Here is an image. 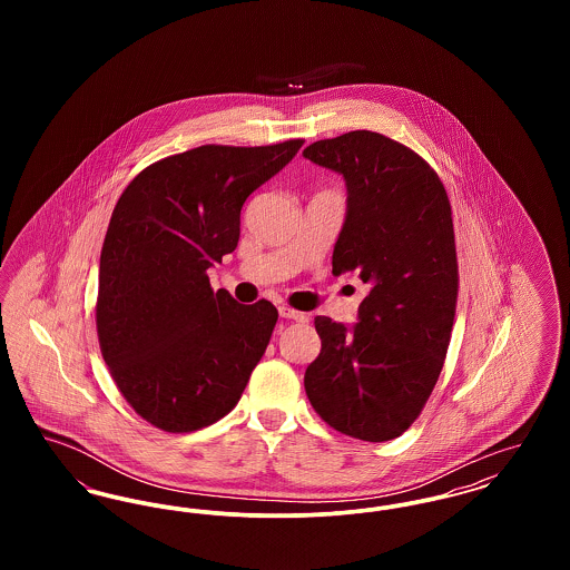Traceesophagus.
<instances>
[{
	"label": "esophagus",
	"mask_w": 570,
	"mask_h": 570,
	"mask_svg": "<svg viewBox=\"0 0 570 570\" xmlns=\"http://www.w3.org/2000/svg\"><path fill=\"white\" fill-rule=\"evenodd\" d=\"M279 316H282V318H291V321H297V323H307V321H309L307 314L298 312V309L291 307V305H279Z\"/></svg>",
	"instance_id": "obj_1"
}]
</instances>
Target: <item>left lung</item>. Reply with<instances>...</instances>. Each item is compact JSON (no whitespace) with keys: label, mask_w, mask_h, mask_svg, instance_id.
Wrapping results in <instances>:
<instances>
[{"label":"left lung","mask_w":570,"mask_h":570,"mask_svg":"<svg viewBox=\"0 0 570 570\" xmlns=\"http://www.w3.org/2000/svg\"><path fill=\"white\" fill-rule=\"evenodd\" d=\"M303 156L344 175L348 214L333 275L367 284L358 325L314 318L323 348L305 370V393L340 434L393 440L428 404L451 342L460 291L451 203L430 163L379 132L316 140Z\"/></svg>","instance_id":"left-lung-1"}]
</instances>
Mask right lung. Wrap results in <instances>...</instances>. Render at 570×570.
<instances>
[{"mask_svg": "<svg viewBox=\"0 0 570 570\" xmlns=\"http://www.w3.org/2000/svg\"><path fill=\"white\" fill-rule=\"evenodd\" d=\"M301 145H203L149 164L119 196L100 254L96 328L119 393L154 428L196 432L242 400L277 309L214 293L207 269L237 247L245 198Z\"/></svg>", "mask_w": 570, "mask_h": 570, "instance_id": "1", "label": "right lung"}]
</instances>
